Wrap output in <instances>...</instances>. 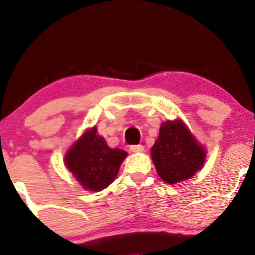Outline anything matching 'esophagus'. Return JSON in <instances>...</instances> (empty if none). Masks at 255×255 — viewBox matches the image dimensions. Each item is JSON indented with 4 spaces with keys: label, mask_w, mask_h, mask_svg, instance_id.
I'll return each instance as SVG.
<instances>
[{
    "label": "esophagus",
    "mask_w": 255,
    "mask_h": 255,
    "mask_svg": "<svg viewBox=\"0 0 255 255\" xmlns=\"http://www.w3.org/2000/svg\"><path fill=\"white\" fill-rule=\"evenodd\" d=\"M143 146L142 144H132V146H130V150L133 153H141L143 152Z\"/></svg>",
    "instance_id": "obj_1"
}]
</instances>
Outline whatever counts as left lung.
I'll list each match as a JSON object with an SVG mask.
<instances>
[{
  "label": "left lung",
  "instance_id": "1",
  "mask_svg": "<svg viewBox=\"0 0 255 255\" xmlns=\"http://www.w3.org/2000/svg\"><path fill=\"white\" fill-rule=\"evenodd\" d=\"M150 155L161 180L175 185L201 170L207 153L181 120H168L161 124Z\"/></svg>",
  "mask_w": 255,
  "mask_h": 255
}]
</instances>
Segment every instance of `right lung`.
I'll return each mask as SVG.
<instances>
[{"mask_svg":"<svg viewBox=\"0 0 255 255\" xmlns=\"http://www.w3.org/2000/svg\"><path fill=\"white\" fill-rule=\"evenodd\" d=\"M127 155L125 150L111 148L94 127L73 144L64 161L85 190L98 192L114 181Z\"/></svg>","mask_w":255,"mask_h":255,"instance_id":"1","label":"right lung"}]
</instances>
